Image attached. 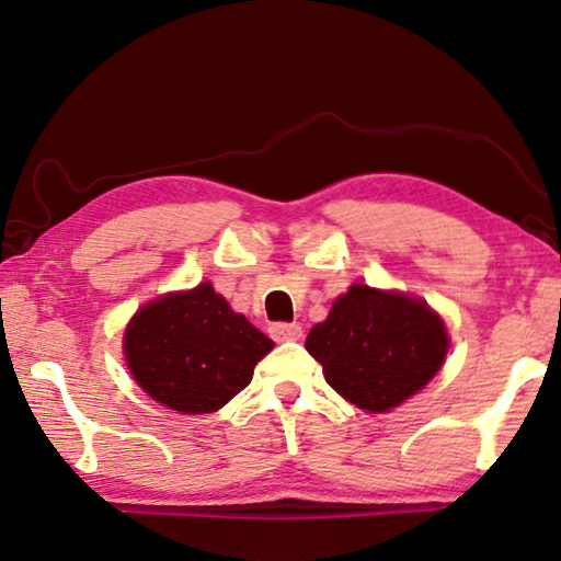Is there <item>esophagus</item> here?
<instances>
[{
  "mask_svg": "<svg viewBox=\"0 0 561 561\" xmlns=\"http://www.w3.org/2000/svg\"><path fill=\"white\" fill-rule=\"evenodd\" d=\"M271 336L275 341H298L304 336V331H300L298 323H273Z\"/></svg>",
  "mask_w": 561,
  "mask_h": 561,
  "instance_id": "34e87169",
  "label": "esophagus"
}]
</instances>
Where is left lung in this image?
Masks as SVG:
<instances>
[{"mask_svg":"<svg viewBox=\"0 0 561 561\" xmlns=\"http://www.w3.org/2000/svg\"><path fill=\"white\" fill-rule=\"evenodd\" d=\"M450 339L422 298L356 283L308 331L306 348L346 402L387 412L417 394L443 367Z\"/></svg>","mask_w":561,"mask_h":561,"instance_id":"8db88e82","label":"left lung"}]
</instances>
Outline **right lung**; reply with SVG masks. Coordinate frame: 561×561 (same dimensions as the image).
<instances>
[{"label": "right lung", "instance_id": "1", "mask_svg": "<svg viewBox=\"0 0 561 561\" xmlns=\"http://www.w3.org/2000/svg\"><path fill=\"white\" fill-rule=\"evenodd\" d=\"M275 344L215 294L213 283L141 306L124 334L126 364L146 394L182 415L217 412L253 379Z\"/></svg>", "mask_w": 561, "mask_h": 561}]
</instances>
